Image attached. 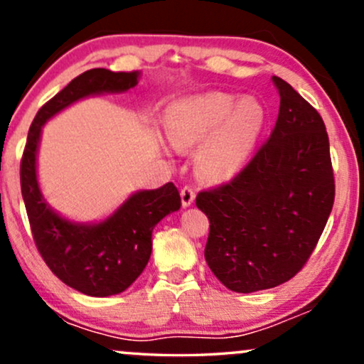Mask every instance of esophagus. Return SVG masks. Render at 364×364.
I'll return each mask as SVG.
<instances>
[{"mask_svg": "<svg viewBox=\"0 0 364 364\" xmlns=\"http://www.w3.org/2000/svg\"><path fill=\"white\" fill-rule=\"evenodd\" d=\"M181 202L183 207H190L195 202V191L191 186H183L181 188Z\"/></svg>", "mask_w": 364, "mask_h": 364, "instance_id": "esophagus-1", "label": "esophagus"}]
</instances>
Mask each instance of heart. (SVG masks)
Listing matches in <instances>:
<instances>
[{"label": "heart", "instance_id": "b5f03b06", "mask_svg": "<svg viewBox=\"0 0 364 364\" xmlns=\"http://www.w3.org/2000/svg\"><path fill=\"white\" fill-rule=\"evenodd\" d=\"M265 112L255 99L224 92L195 95L173 102L166 111V132L176 147L202 145L196 156L200 173L212 179L235 174L260 135Z\"/></svg>", "mask_w": 364, "mask_h": 364}]
</instances>
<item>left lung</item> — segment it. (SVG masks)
<instances>
[{
  "label": "left lung",
  "instance_id": "1",
  "mask_svg": "<svg viewBox=\"0 0 364 364\" xmlns=\"http://www.w3.org/2000/svg\"><path fill=\"white\" fill-rule=\"evenodd\" d=\"M281 106L270 139L225 185L200 191L210 220L205 260L228 289L255 292L294 277L318 243L336 198L318 111L272 77Z\"/></svg>",
  "mask_w": 364,
  "mask_h": 364
}]
</instances>
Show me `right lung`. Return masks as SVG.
I'll return each instance as SVG.
<instances>
[{
	"label": "right lung",
	"mask_w": 364,
	"mask_h": 364,
	"mask_svg": "<svg viewBox=\"0 0 364 364\" xmlns=\"http://www.w3.org/2000/svg\"><path fill=\"white\" fill-rule=\"evenodd\" d=\"M139 72L87 70L44 104L32 121L20 162V186L36 246L60 281L95 298L119 294L144 272L152 253L156 224L181 207L173 183L133 193L114 214L97 224L65 219L46 203L37 183V147L41 129L54 114L106 92H124L139 83Z\"/></svg>",
	"instance_id": "add662e5"
}]
</instances>
